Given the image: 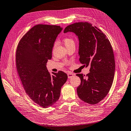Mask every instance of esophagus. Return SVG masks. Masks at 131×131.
<instances>
[{
	"instance_id": "34e87169",
	"label": "esophagus",
	"mask_w": 131,
	"mask_h": 131,
	"mask_svg": "<svg viewBox=\"0 0 131 131\" xmlns=\"http://www.w3.org/2000/svg\"><path fill=\"white\" fill-rule=\"evenodd\" d=\"M74 75V74L72 73H68V78H69V79L70 78H71Z\"/></svg>"
}]
</instances>
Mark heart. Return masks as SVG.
I'll return each instance as SVG.
<instances>
[{
  "label": "heart",
  "instance_id": "1",
  "mask_svg": "<svg viewBox=\"0 0 131 131\" xmlns=\"http://www.w3.org/2000/svg\"><path fill=\"white\" fill-rule=\"evenodd\" d=\"M63 41L66 47H68L72 45H74V40L72 38H70V37H66L64 38L63 40ZM56 46V43H54L53 47L54 48Z\"/></svg>",
  "mask_w": 131,
  "mask_h": 131
}]
</instances>
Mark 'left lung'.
<instances>
[{
  "mask_svg": "<svg viewBox=\"0 0 131 131\" xmlns=\"http://www.w3.org/2000/svg\"><path fill=\"white\" fill-rule=\"evenodd\" d=\"M68 32L78 37L80 61L90 67V72L85 77L77 74L81 79L78 95L84 102L95 104L106 96L113 83L115 63L112 46L103 32L87 22L68 26L64 33Z\"/></svg>",
  "mask_w": 131,
  "mask_h": 131,
  "instance_id": "1",
  "label": "left lung"
}]
</instances>
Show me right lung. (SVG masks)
<instances>
[{
	"label": "right lung",
	"mask_w": 131,
	"mask_h": 131,
	"mask_svg": "<svg viewBox=\"0 0 131 131\" xmlns=\"http://www.w3.org/2000/svg\"><path fill=\"white\" fill-rule=\"evenodd\" d=\"M62 29L56 25H36L21 38L16 50V68L25 92L43 108L52 106L59 100L61 87L68 79L61 71L51 75L46 67Z\"/></svg>",
	"instance_id": "obj_1"
}]
</instances>
